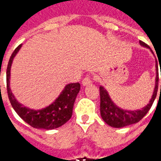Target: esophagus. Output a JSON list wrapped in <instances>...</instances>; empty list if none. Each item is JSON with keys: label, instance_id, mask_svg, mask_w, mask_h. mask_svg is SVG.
Masks as SVG:
<instances>
[{"label": "esophagus", "instance_id": "1", "mask_svg": "<svg viewBox=\"0 0 161 161\" xmlns=\"http://www.w3.org/2000/svg\"><path fill=\"white\" fill-rule=\"evenodd\" d=\"M91 83H92V77H91L90 75H87V76L84 78L83 82H82V84H83L84 86H86L88 84H91Z\"/></svg>", "mask_w": 161, "mask_h": 161}]
</instances>
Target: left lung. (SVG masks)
I'll use <instances>...</instances> for the list:
<instances>
[{"label": "left lung", "mask_w": 161, "mask_h": 161, "mask_svg": "<svg viewBox=\"0 0 161 161\" xmlns=\"http://www.w3.org/2000/svg\"><path fill=\"white\" fill-rule=\"evenodd\" d=\"M140 44L142 46H145L147 48H149V46L142 41H140ZM156 78H155V87L154 91L152 96L151 100L149 101V103L146 105V107L142 108V109L137 110H124L122 108H118L116 105L112 102L111 98L109 97L108 93L103 86L99 87L100 90V113L103 120L109 126L114 128H123L128 125L136 123L142 120L147 113L149 111V109L152 107L153 102L155 100L158 91V83H159V75H158V67L156 63ZM161 91V85H160Z\"/></svg>", "instance_id": "left-lung-1"}]
</instances>
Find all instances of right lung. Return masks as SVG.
<instances>
[{
	"label": "right lung",
	"mask_w": 161,
	"mask_h": 161,
	"mask_svg": "<svg viewBox=\"0 0 161 161\" xmlns=\"http://www.w3.org/2000/svg\"><path fill=\"white\" fill-rule=\"evenodd\" d=\"M21 46L22 45H19L14 51L7 68V90L11 105L19 117L33 128H43L46 130L59 128L69 121L72 115L74 103L80 91V84L73 83L67 84L58 97L46 108L34 110L23 106L16 100L10 90L11 65L14 58L19 52Z\"/></svg>",
	"instance_id": "right-lung-1"
}]
</instances>
